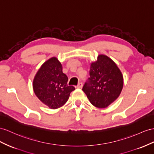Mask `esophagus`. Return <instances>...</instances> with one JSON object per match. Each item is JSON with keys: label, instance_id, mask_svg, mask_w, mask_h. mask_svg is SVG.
I'll return each instance as SVG.
<instances>
[{"label": "esophagus", "instance_id": "esophagus-1", "mask_svg": "<svg viewBox=\"0 0 154 154\" xmlns=\"http://www.w3.org/2000/svg\"><path fill=\"white\" fill-rule=\"evenodd\" d=\"M82 87V82H79L78 85L76 86V88H81Z\"/></svg>", "mask_w": 154, "mask_h": 154}]
</instances>
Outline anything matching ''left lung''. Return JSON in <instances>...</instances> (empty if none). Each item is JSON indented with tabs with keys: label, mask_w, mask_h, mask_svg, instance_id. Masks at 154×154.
<instances>
[{
	"label": "left lung",
	"mask_w": 154,
	"mask_h": 154,
	"mask_svg": "<svg viewBox=\"0 0 154 154\" xmlns=\"http://www.w3.org/2000/svg\"><path fill=\"white\" fill-rule=\"evenodd\" d=\"M123 81L122 74L115 63L101 54L91 64L90 77L82 90L94 106L106 108L119 96Z\"/></svg>",
	"instance_id": "8db88e82"
}]
</instances>
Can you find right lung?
<instances>
[{
    "label": "right lung",
    "instance_id": "right-lung-1",
    "mask_svg": "<svg viewBox=\"0 0 154 154\" xmlns=\"http://www.w3.org/2000/svg\"><path fill=\"white\" fill-rule=\"evenodd\" d=\"M68 77L62 72L60 62L53 57L41 66L35 76L34 93L50 109H58L66 103L70 93L75 90L74 86L68 85Z\"/></svg>",
    "mask_w": 154,
    "mask_h": 154
}]
</instances>
